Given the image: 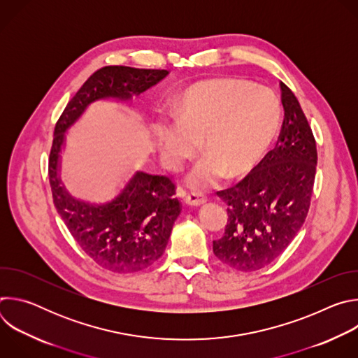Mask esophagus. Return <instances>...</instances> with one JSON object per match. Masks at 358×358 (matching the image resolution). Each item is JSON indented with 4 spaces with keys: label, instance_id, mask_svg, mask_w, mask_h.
Returning a JSON list of instances; mask_svg holds the SVG:
<instances>
[{
    "label": "esophagus",
    "instance_id": "34e87169",
    "mask_svg": "<svg viewBox=\"0 0 358 358\" xmlns=\"http://www.w3.org/2000/svg\"><path fill=\"white\" fill-rule=\"evenodd\" d=\"M206 201H207V196L201 192H188L184 198V202L191 207H198Z\"/></svg>",
    "mask_w": 358,
    "mask_h": 358
}]
</instances>
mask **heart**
Here are the masks:
<instances>
[{"instance_id":"obj_1","label":"heart","mask_w":358,"mask_h":358,"mask_svg":"<svg viewBox=\"0 0 358 358\" xmlns=\"http://www.w3.org/2000/svg\"><path fill=\"white\" fill-rule=\"evenodd\" d=\"M174 119L152 126L163 164L177 170L196 147L187 182L195 189L215 185L227 173L249 170L265 152L280 122V101L268 87L214 79L185 89L174 105Z\"/></svg>"}]
</instances>
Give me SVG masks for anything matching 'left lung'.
I'll list each match as a JSON object with an SVG mask.
<instances>
[{
  "label": "left lung",
  "mask_w": 358,
  "mask_h": 358,
  "mask_svg": "<svg viewBox=\"0 0 358 358\" xmlns=\"http://www.w3.org/2000/svg\"><path fill=\"white\" fill-rule=\"evenodd\" d=\"M285 117L276 145L231 188L218 191L228 203L224 236L215 257L239 272H255L278 259L300 231L310 208L317 148L293 92L280 82Z\"/></svg>",
  "instance_id": "1"
}]
</instances>
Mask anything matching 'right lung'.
<instances>
[{
    "label": "right lung",
    "instance_id": "obj_1",
    "mask_svg": "<svg viewBox=\"0 0 358 358\" xmlns=\"http://www.w3.org/2000/svg\"><path fill=\"white\" fill-rule=\"evenodd\" d=\"M166 69L105 66L97 69L68 101L54 130L48 176L58 214L69 232L99 266L133 273L155 264L166 250L174 221L181 213L176 182L166 176L136 173L122 194L106 206L72 198L58 177L64 133L97 99L127 100L166 78Z\"/></svg>",
    "mask_w": 358,
    "mask_h": 358
}]
</instances>
